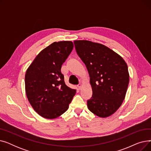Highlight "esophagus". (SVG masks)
<instances>
[{
    "label": "esophagus",
    "instance_id": "obj_1",
    "mask_svg": "<svg viewBox=\"0 0 151 151\" xmlns=\"http://www.w3.org/2000/svg\"><path fill=\"white\" fill-rule=\"evenodd\" d=\"M81 87H82V85H81V84H79L78 85V89H81Z\"/></svg>",
    "mask_w": 151,
    "mask_h": 151
}]
</instances>
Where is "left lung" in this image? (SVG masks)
I'll return each mask as SVG.
<instances>
[{
	"label": "left lung",
	"instance_id": "obj_1",
	"mask_svg": "<svg viewBox=\"0 0 151 151\" xmlns=\"http://www.w3.org/2000/svg\"><path fill=\"white\" fill-rule=\"evenodd\" d=\"M76 52L90 76L92 97L88 109L100 117L114 114L122 105L129 83L126 62L107 46L88 40H75Z\"/></svg>",
	"mask_w": 151,
	"mask_h": 151
}]
</instances>
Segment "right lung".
<instances>
[{
	"mask_svg": "<svg viewBox=\"0 0 151 151\" xmlns=\"http://www.w3.org/2000/svg\"><path fill=\"white\" fill-rule=\"evenodd\" d=\"M73 48L72 42H54L37 55L26 71L27 97L44 118L51 119L64 113L76 93L65 84L60 70Z\"/></svg>",
	"mask_w": 151,
	"mask_h": 151,
	"instance_id": "add662e5",
	"label": "right lung"
}]
</instances>
